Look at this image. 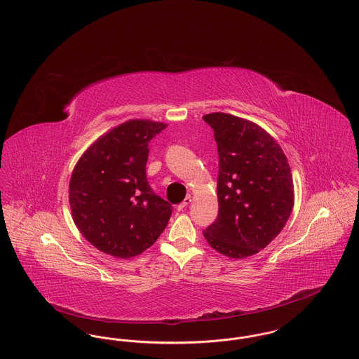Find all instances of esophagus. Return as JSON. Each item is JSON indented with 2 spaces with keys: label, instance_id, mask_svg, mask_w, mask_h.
<instances>
[{
  "label": "esophagus",
  "instance_id": "esophagus-1",
  "mask_svg": "<svg viewBox=\"0 0 359 359\" xmlns=\"http://www.w3.org/2000/svg\"><path fill=\"white\" fill-rule=\"evenodd\" d=\"M189 203H191V196H187V198H186L180 205H177V210H179V211H182V210H183V208H186Z\"/></svg>",
  "mask_w": 359,
  "mask_h": 359
}]
</instances>
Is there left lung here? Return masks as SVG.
<instances>
[{
    "mask_svg": "<svg viewBox=\"0 0 359 359\" xmlns=\"http://www.w3.org/2000/svg\"><path fill=\"white\" fill-rule=\"evenodd\" d=\"M218 145V218L205 231L208 245L230 258L266 248L294 203L288 160L266 130L226 113L205 114Z\"/></svg>",
    "mask_w": 359,
    "mask_h": 359,
    "instance_id": "left-lung-1",
    "label": "left lung"
}]
</instances>
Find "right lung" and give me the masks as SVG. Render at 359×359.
Segmentation results:
<instances>
[{"label":"right lung","instance_id":"add662e5","mask_svg":"<svg viewBox=\"0 0 359 359\" xmlns=\"http://www.w3.org/2000/svg\"><path fill=\"white\" fill-rule=\"evenodd\" d=\"M167 125L129 120L100 137L78 160L69 180L72 219L93 246L116 258L151 248L172 205L147 180L149 141Z\"/></svg>","mask_w":359,"mask_h":359}]
</instances>
